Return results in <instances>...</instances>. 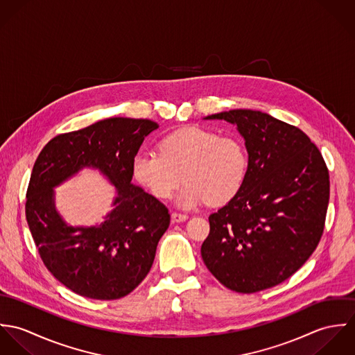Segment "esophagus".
<instances>
[{
	"label": "esophagus",
	"instance_id": "34e87169",
	"mask_svg": "<svg viewBox=\"0 0 355 355\" xmlns=\"http://www.w3.org/2000/svg\"><path fill=\"white\" fill-rule=\"evenodd\" d=\"M171 216H172V220H173L175 223H182V221H186V220L189 218L187 214L179 213V211H173Z\"/></svg>",
	"mask_w": 355,
	"mask_h": 355
}]
</instances>
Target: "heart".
I'll list each match as a JSON object with an SVG mask.
<instances>
[{
    "mask_svg": "<svg viewBox=\"0 0 355 355\" xmlns=\"http://www.w3.org/2000/svg\"><path fill=\"white\" fill-rule=\"evenodd\" d=\"M249 154L235 137H220L201 127H183L158 142V153H137L131 161L134 179L154 198L168 200L186 180L179 203L191 207L206 202L221 206L242 190Z\"/></svg>",
    "mask_w": 355,
    "mask_h": 355,
    "instance_id": "heart-1",
    "label": "heart"
}]
</instances>
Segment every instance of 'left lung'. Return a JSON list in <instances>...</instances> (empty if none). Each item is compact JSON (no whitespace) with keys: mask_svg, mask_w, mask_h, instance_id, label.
<instances>
[{"mask_svg":"<svg viewBox=\"0 0 355 355\" xmlns=\"http://www.w3.org/2000/svg\"><path fill=\"white\" fill-rule=\"evenodd\" d=\"M236 124L249 171L241 193L209 216L203 262L227 288L252 294L283 283L315 250L329 202V172L295 125L234 109L207 116Z\"/></svg>","mask_w":355,"mask_h":355,"instance_id":"obj_1","label":"left lung"}]
</instances>
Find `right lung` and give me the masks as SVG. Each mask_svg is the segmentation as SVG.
<instances>
[{"mask_svg": "<svg viewBox=\"0 0 355 355\" xmlns=\"http://www.w3.org/2000/svg\"><path fill=\"white\" fill-rule=\"evenodd\" d=\"M157 128L148 119H105L54 137L34 164L26 201L33 239L51 275L82 297L123 298L152 268L171 216L164 203L131 183V161ZM85 166L100 168L118 197L100 226L71 227L55 211L52 187Z\"/></svg>", "mask_w": 355, "mask_h": 355, "instance_id": "right-lung-1", "label": "right lung"}]
</instances>
